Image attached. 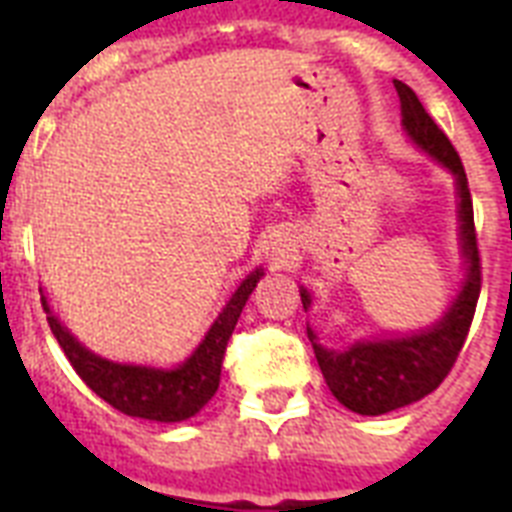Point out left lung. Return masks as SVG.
<instances>
[{
  "mask_svg": "<svg viewBox=\"0 0 512 512\" xmlns=\"http://www.w3.org/2000/svg\"><path fill=\"white\" fill-rule=\"evenodd\" d=\"M393 84L401 98V124L406 135L438 164H444L457 180L465 281H462L457 300L444 313V319L417 335L364 340L353 342L348 350H329L308 327V340H311L332 396L342 406H348L350 412L369 414V417L414 404L444 382L465 345L478 295H481V257H478L476 223H473V199H470L468 175H465L460 154L454 151L452 140L446 138L444 130L430 119L412 87H406L398 79ZM300 297H303V308L308 311L311 308L308 289H300Z\"/></svg>",
  "mask_w": 512,
  "mask_h": 512,
  "instance_id": "1",
  "label": "left lung"
}]
</instances>
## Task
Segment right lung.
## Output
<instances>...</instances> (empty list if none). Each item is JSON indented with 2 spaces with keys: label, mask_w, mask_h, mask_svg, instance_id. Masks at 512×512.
<instances>
[{
  "label": "right lung",
  "mask_w": 512,
  "mask_h": 512,
  "mask_svg": "<svg viewBox=\"0 0 512 512\" xmlns=\"http://www.w3.org/2000/svg\"><path fill=\"white\" fill-rule=\"evenodd\" d=\"M260 276H263V268H257L241 281L239 289L233 292L231 300L225 303V308L215 319V324L209 327L204 340L199 342V348L175 369L114 364L108 358L95 356L66 327H60V321L52 316L44 297L42 305L47 311L52 335L76 369V374L87 382V388L95 390L106 404H111L122 414H130V417L180 422L193 417L209 398L215 396L217 385H220L225 348H228L233 327L239 321L241 308L247 305Z\"/></svg>",
  "instance_id": "1"
}]
</instances>
